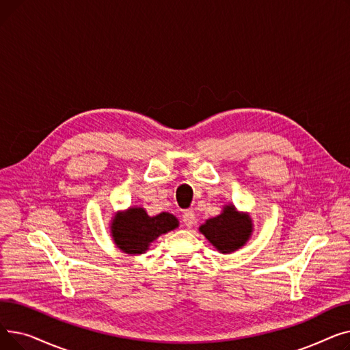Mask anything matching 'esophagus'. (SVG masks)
I'll use <instances>...</instances> for the list:
<instances>
[{"label":"esophagus","instance_id":"obj_1","mask_svg":"<svg viewBox=\"0 0 350 350\" xmlns=\"http://www.w3.org/2000/svg\"><path fill=\"white\" fill-rule=\"evenodd\" d=\"M183 221H185V224L191 228L194 224H196V215H194V211L191 210H186L185 213H183Z\"/></svg>","mask_w":350,"mask_h":350}]
</instances>
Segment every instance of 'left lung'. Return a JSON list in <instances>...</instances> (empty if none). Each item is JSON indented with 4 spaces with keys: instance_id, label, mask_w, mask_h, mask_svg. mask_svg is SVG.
Wrapping results in <instances>:
<instances>
[{
    "instance_id": "obj_1",
    "label": "left lung",
    "mask_w": 350,
    "mask_h": 350,
    "mask_svg": "<svg viewBox=\"0 0 350 350\" xmlns=\"http://www.w3.org/2000/svg\"><path fill=\"white\" fill-rule=\"evenodd\" d=\"M198 231L221 254H231L243 248L254 232V223L248 213L238 211L234 204H226L218 215L206 219Z\"/></svg>"
}]
</instances>
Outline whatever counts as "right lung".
<instances>
[{
    "mask_svg": "<svg viewBox=\"0 0 350 350\" xmlns=\"http://www.w3.org/2000/svg\"><path fill=\"white\" fill-rule=\"evenodd\" d=\"M178 219L170 213L149 215L140 206L118 211L109 223L110 237L115 245L124 254L140 255L163 234L178 227Z\"/></svg>",
    "mask_w": 350,
    "mask_h": 350,
    "instance_id": "obj_1",
    "label": "right lung"
}]
</instances>
